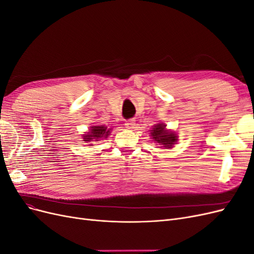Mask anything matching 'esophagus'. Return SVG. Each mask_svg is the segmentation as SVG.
<instances>
[{"label":"esophagus","instance_id":"1","mask_svg":"<svg viewBox=\"0 0 254 254\" xmlns=\"http://www.w3.org/2000/svg\"><path fill=\"white\" fill-rule=\"evenodd\" d=\"M125 126H126V128H128V129H133V128H134V126H135V122H134V120H133V119L127 120V121L125 122Z\"/></svg>","mask_w":254,"mask_h":254}]
</instances>
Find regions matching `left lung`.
Listing matches in <instances>:
<instances>
[{"mask_svg": "<svg viewBox=\"0 0 254 254\" xmlns=\"http://www.w3.org/2000/svg\"><path fill=\"white\" fill-rule=\"evenodd\" d=\"M152 139L158 143L162 144L165 148H171L173 144L177 141V136L174 133H170L165 130V125L159 124L151 130Z\"/></svg>", "mask_w": 254, "mask_h": 254, "instance_id": "obj_1", "label": "left lung"}]
</instances>
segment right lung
<instances>
[{
	"mask_svg": "<svg viewBox=\"0 0 254 254\" xmlns=\"http://www.w3.org/2000/svg\"><path fill=\"white\" fill-rule=\"evenodd\" d=\"M110 130L111 129H108L103 125L93 126L88 134L83 135V141L88 142V143L92 142L93 140L101 141V139H104V137H108V135L110 133Z\"/></svg>",
	"mask_w": 254,
	"mask_h": 254,
	"instance_id": "right-lung-1",
	"label": "right lung"
}]
</instances>
